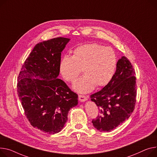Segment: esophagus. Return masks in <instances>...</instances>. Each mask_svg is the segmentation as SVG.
<instances>
[{"label":"esophagus","instance_id":"1","mask_svg":"<svg viewBox=\"0 0 157 157\" xmlns=\"http://www.w3.org/2000/svg\"><path fill=\"white\" fill-rule=\"evenodd\" d=\"M78 98H79V100L82 102L85 101L87 100V97L85 95H79Z\"/></svg>","mask_w":157,"mask_h":157}]
</instances>
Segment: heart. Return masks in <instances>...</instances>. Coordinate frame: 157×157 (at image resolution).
I'll return each mask as SVG.
<instances>
[{
  "label": "heart",
  "mask_w": 157,
  "mask_h": 157,
  "mask_svg": "<svg viewBox=\"0 0 157 157\" xmlns=\"http://www.w3.org/2000/svg\"><path fill=\"white\" fill-rule=\"evenodd\" d=\"M117 57L110 47L98 44H85L76 47L71 57L66 55L62 58L59 69L62 76L67 81H76L81 71L84 76L73 86L79 93L91 91L97 86H105L116 72Z\"/></svg>",
  "instance_id": "b5f03b06"
}]
</instances>
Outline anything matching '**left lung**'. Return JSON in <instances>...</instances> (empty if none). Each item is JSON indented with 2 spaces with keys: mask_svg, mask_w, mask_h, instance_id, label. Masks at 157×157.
<instances>
[{
  "mask_svg": "<svg viewBox=\"0 0 157 157\" xmlns=\"http://www.w3.org/2000/svg\"><path fill=\"white\" fill-rule=\"evenodd\" d=\"M135 75L130 61L123 56L109 84L90 96L99 109L98 116L92 120L97 130L110 132L130 117L136 101Z\"/></svg>",
  "mask_w": 157,
  "mask_h": 157,
  "instance_id": "obj_1",
  "label": "left lung"
}]
</instances>
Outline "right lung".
I'll return each instance as SVG.
<instances>
[{
  "label": "right lung",
  "mask_w": 157,
  "mask_h": 157,
  "mask_svg": "<svg viewBox=\"0 0 157 157\" xmlns=\"http://www.w3.org/2000/svg\"><path fill=\"white\" fill-rule=\"evenodd\" d=\"M69 40L58 37L36 44L17 78V94L26 118L48 134L62 130L69 110L78 103L77 94L57 78L61 52Z\"/></svg>",
  "instance_id": "obj_1"
}]
</instances>
